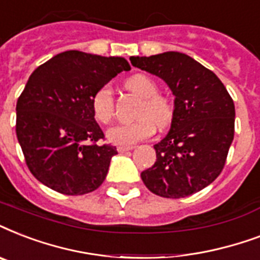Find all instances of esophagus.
Here are the masks:
<instances>
[{
  "label": "esophagus",
  "instance_id": "34e87169",
  "mask_svg": "<svg viewBox=\"0 0 260 260\" xmlns=\"http://www.w3.org/2000/svg\"><path fill=\"white\" fill-rule=\"evenodd\" d=\"M132 148H134V147H118L117 151L120 154H124V152H128V151H131Z\"/></svg>",
  "mask_w": 260,
  "mask_h": 260
}]
</instances>
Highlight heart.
<instances>
[{
	"label": "heart",
	"mask_w": 260,
	"mask_h": 260,
	"mask_svg": "<svg viewBox=\"0 0 260 260\" xmlns=\"http://www.w3.org/2000/svg\"><path fill=\"white\" fill-rule=\"evenodd\" d=\"M125 87L144 100L139 113L140 118L136 121L112 126L106 136L112 144L131 147L152 136L155 125L160 129L166 128L173 120L174 108L170 100L159 95L158 83L148 75H132L125 81ZM91 108L98 122L109 124L112 121L114 114V98L113 91L109 86H102L95 91L91 100Z\"/></svg>",
	"instance_id": "heart-1"
}]
</instances>
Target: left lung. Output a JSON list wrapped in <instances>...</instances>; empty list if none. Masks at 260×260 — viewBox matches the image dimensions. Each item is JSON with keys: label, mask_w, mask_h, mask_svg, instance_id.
<instances>
[{"label": "left lung", "mask_w": 260, "mask_h": 260, "mask_svg": "<svg viewBox=\"0 0 260 260\" xmlns=\"http://www.w3.org/2000/svg\"><path fill=\"white\" fill-rule=\"evenodd\" d=\"M129 59L175 95L171 128L154 146L156 162L142 173L144 185L165 198L197 193L224 169L235 135L234 100L217 75L189 55L169 51Z\"/></svg>", "instance_id": "1"}]
</instances>
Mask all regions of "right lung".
<instances>
[{
	"label": "right lung",
	"instance_id": "right-lung-1",
	"mask_svg": "<svg viewBox=\"0 0 260 260\" xmlns=\"http://www.w3.org/2000/svg\"><path fill=\"white\" fill-rule=\"evenodd\" d=\"M128 70L129 63L120 56L73 50L30 74L16 105V135L39 182L67 196L91 193L101 186L117 150L97 144L104 132L95 122L91 100Z\"/></svg>",
	"mask_w": 260,
	"mask_h": 260
}]
</instances>
